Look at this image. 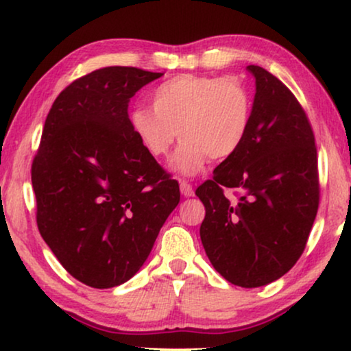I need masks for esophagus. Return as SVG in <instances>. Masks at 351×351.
Listing matches in <instances>:
<instances>
[{
	"label": "esophagus",
	"instance_id": "34e87169",
	"mask_svg": "<svg viewBox=\"0 0 351 351\" xmlns=\"http://www.w3.org/2000/svg\"><path fill=\"white\" fill-rule=\"evenodd\" d=\"M180 193L184 195V196H186V198H190V196L195 195V190H193V186L189 184V182L182 180L180 182Z\"/></svg>",
	"mask_w": 351,
	"mask_h": 351
}]
</instances>
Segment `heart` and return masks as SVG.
<instances>
[{
    "instance_id": "1",
    "label": "heart",
    "mask_w": 351,
    "mask_h": 351,
    "mask_svg": "<svg viewBox=\"0 0 351 351\" xmlns=\"http://www.w3.org/2000/svg\"><path fill=\"white\" fill-rule=\"evenodd\" d=\"M152 107L136 108L131 126L152 156L169 153L177 137L182 145L174 166L193 176L210 160H225L241 147L252 117L249 90L233 78L179 75L165 81L152 94Z\"/></svg>"
}]
</instances>
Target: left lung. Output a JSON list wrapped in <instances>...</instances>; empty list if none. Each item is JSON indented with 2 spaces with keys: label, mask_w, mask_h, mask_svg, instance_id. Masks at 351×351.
I'll list each match as a JSON object with an SVG mask.
<instances>
[{
  "label": "left lung",
  "mask_w": 351,
  "mask_h": 351,
  "mask_svg": "<svg viewBox=\"0 0 351 351\" xmlns=\"http://www.w3.org/2000/svg\"><path fill=\"white\" fill-rule=\"evenodd\" d=\"M256 78L252 117L241 147L196 189L206 215L201 243L234 286L258 287L286 275L304 252L319 204L318 158L295 95L270 71ZM240 190L237 200L225 189Z\"/></svg>",
  "instance_id": "obj_1"
}]
</instances>
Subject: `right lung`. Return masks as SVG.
Segmentation results:
<instances>
[{"instance_id": "right-lung-1", "label": "right lung", "mask_w": 351, "mask_h": 351, "mask_svg": "<svg viewBox=\"0 0 351 351\" xmlns=\"http://www.w3.org/2000/svg\"><path fill=\"white\" fill-rule=\"evenodd\" d=\"M105 66L62 90L32 165L36 223L62 267L95 289L123 285L180 201L177 180L132 131L129 100L160 78Z\"/></svg>"}]
</instances>
